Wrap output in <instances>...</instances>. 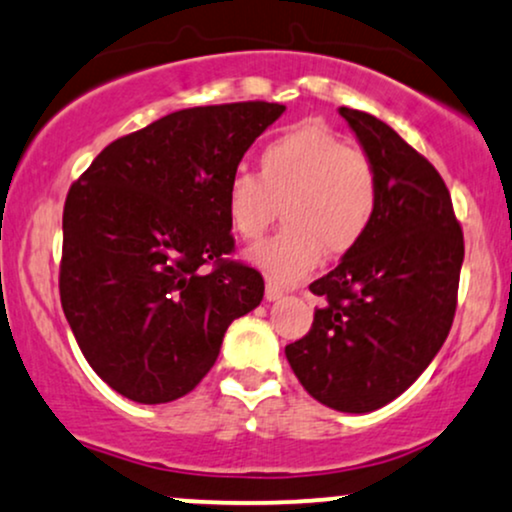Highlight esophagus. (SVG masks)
I'll use <instances>...</instances> for the list:
<instances>
[{
    "instance_id": "34e87169",
    "label": "esophagus",
    "mask_w": 512,
    "mask_h": 512,
    "mask_svg": "<svg viewBox=\"0 0 512 512\" xmlns=\"http://www.w3.org/2000/svg\"><path fill=\"white\" fill-rule=\"evenodd\" d=\"M280 297H282V287L278 285V282L268 280L266 282V302H278Z\"/></svg>"
}]
</instances>
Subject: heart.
I'll use <instances>...</instances> for the list:
<instances>
[{"label": "heart", "instance_id": "1", "mask_svg": "<svg viewBox=\"0 0 512 512\" xmlns=\"http://www.w3.org/2000/svg\"><path fill=\"white\" fill-rule=\"evenodd\" d=\"M285 210V227L256 244L249 261L273 280L304 278L323 251L340 256L369 232L378 208L374 165L321 122H304L266 143L258 174L237 170L225 210L237 237L254 242Z\"/></svg>", "mask_w": 512, "mask_h": 512}]
</instances>
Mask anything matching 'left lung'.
Wrapping results in <instances>:
<instances>
[{
  "label": "left lung",
  "mask_w": 512,
  "mask_h": 512,
  "mask_svg": "<svg viewBox=\"0 0 512 512\" xmlns=\"http://www.w3.org/2000/svg\"><path fill=\"white\" fill-rule=\"evenodd\" d=\"M340 114L374 165L376 218L338 268L311 282L326 302L285 354L311 398L364 414L405 393L446 342L465 242L436 167L374 114Z\"/></svg>",
  "instance_id": "8db88e82"
}]
</instances>
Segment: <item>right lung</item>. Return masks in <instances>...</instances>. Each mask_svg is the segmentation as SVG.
<instances>
[{
    "instance_id": "add662e5",
    "label": "right lung",
    "mask_w": 512,
    "mask_h": 512,
    "mask_svg": "<svg viewBox=\"0 0 512 512\" xmlns=\"http://www.w3.org/2000/svg\"><path fill=\"white\" fill-rule=\"evenodd\" d=\"M282 112L261 100L172 112L112 141L69 189L62 309L83 357L124 398L191 393L230 323L261 304V273L222 258L234 249L225 189Z\"/></svg>"
}]
</instances>
